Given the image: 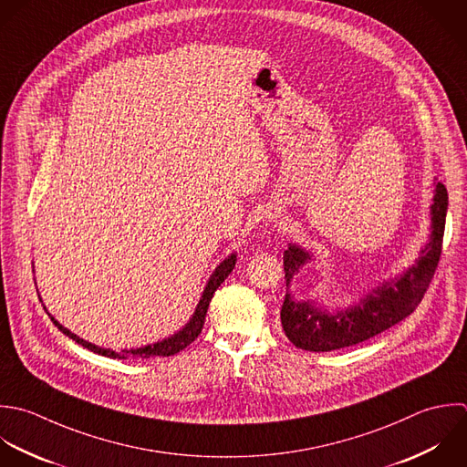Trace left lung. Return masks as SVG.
Here are the masks:
<instances>
[{
    "mask_svg": "<svg viewBox=\"0 0 467 467\" xmlns=\"http://www.w3.org/2000/svg\"><path fill=\"white\" fill-rule=\"evenodd\" d=\"M446 213L448 191L439 182L431 205V236L419 260L404 275L368 293L357 306L327 313L313 302H296L287 293L280 311L285 337L300 349L324 353L369 340L410 317L422 302L439 267ZM307 260H311V254L298 245H289L284 251L287 285Z\"/></svg>",
    "mask_w": 467,
    "mask_h": 467,
    "instance_id": "1",
    "label": "left lung"
}]
</instances>
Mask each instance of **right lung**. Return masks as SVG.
<instances>
[{"mask_svg":"<svg viewBox=\"0 0 467 467\" xmlns=\"http://www.w3.org/2000/svg\"><path fill=\"white\" fill-rule=\"evenodd\" d=\"M234 264H236V254H231V256H227V258L214 269L213 276L209 278V282H207V285H205V289H203V295H202V298H200V302H198V307H196L192 318L189 320V324H187L182 331H178L176 335H172V337H169V338H165V340H161V342H156V344H150V346H145V348H138V349H130V351L123 349V351H119V353L110 351V349H103V348H98V346H94V344H90V342H85L83 338L76 337L74 333H70L68 329H65L61 324H57L52 317H50V320L54 322V326H56L63 335H67V337L72 338L76 344H79V346L87 348L88 351L98 353V355H101V357H109V358H127V357H130V355H132L134 358L172 357V355L180 353V351L185 349L191 342H194V340L198 338V335L202 333L203 322H205V315H207L211 298H213L214 291L220 287V284L231 275V271L234 269Z\"/></svg>","mask_w":467,"mask_h":467,"instance_id":"right-lung-1","label":"right lung"}]
</instances>
